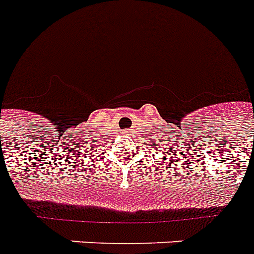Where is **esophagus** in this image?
<instances>
[{"mask_svg":"<svg viewBox=\"0 0 254 254\" xmlns=\"http://www.w3.org/2000/svg\"><path fill=\"white\" fill-rule=\"evenodd\" d=\"M133 129H125V131H124V133H125V134H130V135H131V134H133Z\"/></svg>","mask_w":254,"mask_h":254,"instance_id":"obj_1","label":"esophagus"}]
</instances>
